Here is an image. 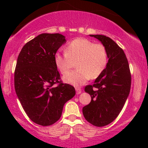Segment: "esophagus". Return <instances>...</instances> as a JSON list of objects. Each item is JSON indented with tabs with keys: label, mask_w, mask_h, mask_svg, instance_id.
Returning <instances> with one entry per match:
<instances>
[{
	"label": "esophagus",
	"mask_w": 148,
	"mask_h": 148,
	"mask_svg": "<svg viewBox=\"0 0 148 148\" xmlns=\"http://www.w3.org/2000/svg\"><path fill=\"white\" fill-rule=\"evenodd\" d=\"M76 93L77 95H79V94L82 93V89L79 87H76Z\"/></svg>",
	"instance_id": "1"
}]
</instances>
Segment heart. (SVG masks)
Wrapping results in <instances>:
<instances>
[{"label":"heart","mask_w":148,"mask_h":148,"mask_svg":"<svg viewBox=\"0 0 148 148\" xmlns=\"http://www.w3.org/2000/svg\"><path fill=\"white\" fill-rule=\"evenodd\" d=\"M75 62L77 69L66 74L63 80L67 84L79 86L102 74L108 62L107 49L102 44L78 38L67 44L65 53L57 52L54 55L55 65L63 74L69 71Z\"/></svg>","instance_id":"heart-1"}]
</instances>
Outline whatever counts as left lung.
I'll list each match as a JSON object with an SVG mask.
<instances>
[{"instance_id": "obj_1", "label": "left lung", "mask_w": 148, "mask_h": 148, "mask_svg": "<svg viewBox=\"0 0 148 148\" xmlns=\"http://www.w3.org/2000/svg\"><path fill=\"white\" fill-rule=\"evenodd\" d=\"M89 36L105 46L109 60L93 84L85 86L92 99L82 112L89 123L103 127L115 120L123 108L130 91L131 74L125 52L112 39L104 35Z\"/></svg>"}]
</instances>
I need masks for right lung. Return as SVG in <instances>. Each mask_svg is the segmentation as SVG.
Returning a JSON list of instances; mask_svg holds the SVG:
<instances>
[{
  "mask_svg": "<svg viewBox=\"0 0 148 148\" xmlns=\"http://www.w3.org/2000/svg\"><path fill=\"white\" fill-rule=\"evenodd\" d=\"M66 42L60 34H41L26 43L18 56L16 93L28 117L42 126L57 122L64 104L76 94L74 86L59 81L54 63L55 53Z\"/></svg>",
  "mask_w": 148,
  "mask_h": 148,
  "instance_id": "1",
  "label": "right lung"
}]
</instances>
